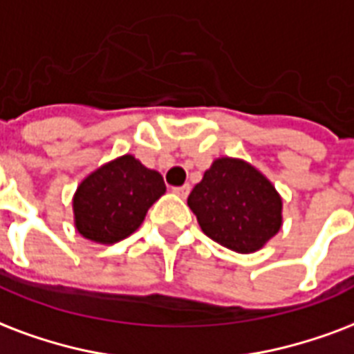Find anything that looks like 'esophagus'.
<instances>
[{"label":"esophagus","mask_w":354,"mask_h":354,"mask_svg":"<svg viewBox=\"0 0 354 354\" xmlns=\"http://www.w3.org/2000/svg\"><path fill=\"white\" fill-rule=\"evenodd\" d=\"M174 193H176L178 196H182V198H185V196L189 195V191H191V185L189 183H185V185H182V187H174L172 189Z\"/></svg>","instance_id":"esophagus-1"}]
</instances>
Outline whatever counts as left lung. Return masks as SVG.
<instances>
[{"instance_id":"8db88e82","label":"left lung","mask_w":354,"mask_h":354,"mask_svg":"<svg viewBox=\"0 0 354 354\" xmlns=\"http://www.w3.org/2000/svg\"><path fill=\"white\" fill-rule=\"evenodd\" d=\"M187 204L207 237L243 254L261 249L282 225L279 193L241 159H217L193 187Z\"/></svg>"}]
</instances>
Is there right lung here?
Masks as SVG:
<instances>
[{
	"label": "right lung",
	"mask_w": 354,
	"mask_h": 354,
	"mask_svg": "<svg viewBox=\"0 0 354 354\" xmlns=\"http://www.w3.org/2000/svg\"><path fill=\"white\" fill-rule=\"evenodd\" d=\"M163 193L159 172L122 156L81 182L74 196L75 228L91 241H120L141 226L148 207Z\"/></svg>",
	"instance_id": "add662e5"
}]
</instances>
